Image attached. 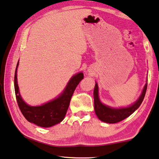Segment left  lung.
I'll return each mask as SVG.
<instances>
[{
	"label": "left lung",
	"instance_id": "8db88e82",
	"mask_svg": "<svg viewBox=\"0 0 159 159\" xmlns=\"http://www.w3.org/2000/svg\"><path fill=\"white\" fill-rule=\"evenodd\" d=\"M146 89H147V80L141 92V94L136 102L130 106L121 108H113L102 103L99 97L98 84L96 82L94 89V111L99 120L109 124H114L119 122L133 114L142 103L144 99Z\"/></svg>",
	"mask_w": 159,
	"mask_h": 159
}]
</instances>
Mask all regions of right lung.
<instances>
[{
    "instance_id": "add662e5",
    "label": "right lung",
    "mask_w": 159,
    "mask_h": 159,
    "mask_svg": "<svg viewBox=\"0 0 159 159\" xmlns=\"http://www.w3.org/2000/svg\"><path fill=\"white\" fill-rule=\"evenodd\" d=\"M18 64L19 60L15 72L14 87L17 102L23 115L29 122L35 124L41 127H50L60 123L66 115L70 100L75 89L80 81L84 78L83 73L79 72L73 75L68 82L65 89L55 99L40 106H30L23 101L19 91L17 80Z\"/></svg>"
}]
</instances>
